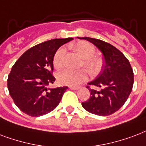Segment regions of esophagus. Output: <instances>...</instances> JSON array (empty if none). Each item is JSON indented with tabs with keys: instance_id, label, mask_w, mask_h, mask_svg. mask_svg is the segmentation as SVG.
<instances>
[{
	"instance_id": "1",
	"label": "esophagus",
	"mask_w": 146,
	"mask_h": 146,
	"mask_svg": "<svg viewBox=\"0 0 146 146\" xmlns=\"http://www.w3.org/2000/svg\"><path fill=\"white\" fill-rule=\"evenodd\" d=\"M71 90H78L79 88L78 87H74V86H69L68 87Z\"/></svg>"
}]
</instances>
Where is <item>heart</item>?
Segmentation results:
<instances>
[{
	"mask_svg": "<svg viewBox=\"0 0 146 146\" xmlns=\"http://www.w3.org/2000/svg\"><path fill=\"white\" fill-rule=\"evenodd\" d=\"M73 47L78 51L84 58L81 66H84L91 74H96L100 72L103 66L102 58L95 56V47L88 42L80 41L73 45ZM65 48L61 46L58 48L53 56V65L55 68H61L64 63V57L65 54ZM88 78V72L85 69L61 70L58 72L57 80L61 84L70 86H78Z\"/></svg>",
	"mask_w": 146,
	"mask_h": 146,
	"instance_id": "1",
	"label": "heart"
}]
</instances>
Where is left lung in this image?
Instances as JSON below:
<instances>
[{"mask_svg":"<svg viewBox=\"0 0 146 146\" xmlns=\"http://www.w3.org/2000/svg\"><path fill=\"white\" fill-rule=\"evenodd\" d=\"M98 47L104 56L105 65L97 78L86 88L91 96L82 107L91 113L109 116L121 108L133 90L134 75L129 60L111 44L90 37H81ZM91 86L100 88L96 90Z\"/></svg>","mask_w":146,"mask_h":146,"instance_id":"8db88e82","label":"left lung"}]
</instances>
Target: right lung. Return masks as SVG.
<instances>
[{"instance_id":"1","label":"right lung","mask_w":146,"mask_h":146,"mask_svg":"<svg viewBox=\"0 0 146 146\" xmlns=\"http://www.w3.org/2000/svg\"><path fill=\"white\" fill-rule=\"evenodd\" d=\"M73 38L43 42L26 51L13 65L7 78L10 95L17 107L29 116H40L55 109L68 87L47 88L53 84V56Z\"/></svg>"}]
</instances>
